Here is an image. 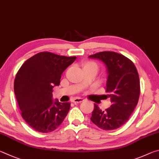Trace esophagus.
Listing matches in <instances>:
<instances>
[{
  "mask_svg": "<svg viewBox=\"0 0 159 159\" xmlns=\"http://www.w3.org/2000/svg\"><path fill=\"white\" fill-rule=\"evenodd\" d=\"M84 101V99L82 98H75L73 100H72V102L74 103H79V102H81Z\"/></svg>",
  "mask_w": 159,
  "mask_h": 159,
  "instance_id": "1",
  "label": "esophagus"
}]
</instances>
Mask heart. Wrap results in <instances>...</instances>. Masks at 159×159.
<instances>
[{"instance_id":"obj_1","label":"heart","mask_w":159,"mask_h":159,"mask_svg":"<svg viewBox=\"0 0 159 159\" xmlns=\"http://www.w3.org/2000/svg\"><path fill=\"white\" fill-rule=\"evenodd\" d=\"M87 66H96L98 68V66H97V64L93 62V61H88V62H87L85 63V65L84 67H87Z\"/></svg>"}]
</instances>
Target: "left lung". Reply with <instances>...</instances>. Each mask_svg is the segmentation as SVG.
<instances>
[{"label": "left lung", "instance_id": "8db88e82", "mask_svg": "<svg viewBox=\"0 0 159 159\" xmlns=\"http://www.w3.org/2000/svg\"><path fill=\"white\" fill-rule=\"evenodd\" d=\"M89 57L106 65L108 77L105 92L112 102L110 107L104 111L94 104L91 120L101 129H116L129 120L138 102L140 84L137 68L131 60L115 52H101Z\"/></svg>", "mask_w": 159, "mask_h": 159}]
</instances>
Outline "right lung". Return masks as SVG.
Masks as SVG:
<instances>
[{
  "label": "right lung",
  "instance_id": "add662e5",
  "mask_svg": "<svg viewBox=\"0 0 159 159\" xmlns=\"http://www.w3.org/2000/svg\"><path fill=\"white\" fill-rule=\"evenodd\" d=\"M76 58L40 52L25 61L16 73L14 90L21 116L36 131H53L68 115L70 102L53 101V88L59 85L63 72Z\"/></svg>",
  "mask_w": 159,
  "mask_h": 159
}]
</instances>
